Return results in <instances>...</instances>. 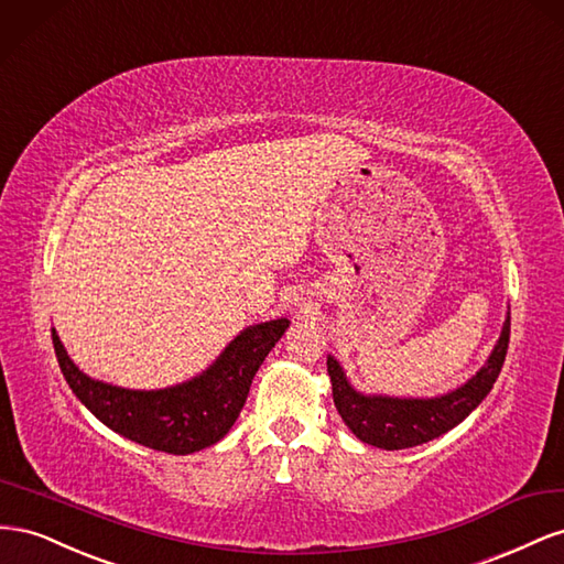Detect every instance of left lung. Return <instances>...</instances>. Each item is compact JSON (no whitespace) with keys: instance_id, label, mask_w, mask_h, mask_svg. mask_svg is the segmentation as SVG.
<instances>
[{"instance_id":"obj_1","label":"left lung","mask_w":564,"mask_h":564,"mask_svg":"<svg viewBox=\"0 0 564 564\" xmlns=\"http://www.w3.org/2000/svg\"><path fill=\"white\" fill-rule=\"evenodd\" d=\"M510 343V314L503 324L501 337L487 364L477 376L460 384L458 390L432 399H399L382 394H361L349 384L343 366L328 357V376L333 382V401L345 425L364 444L378 448H411L425 444L440 434L463 423L485 399L501 373Z\"/></svg>"}]
</instances>
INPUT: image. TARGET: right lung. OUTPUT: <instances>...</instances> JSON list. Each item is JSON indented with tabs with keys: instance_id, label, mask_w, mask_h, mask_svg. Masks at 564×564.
<instances>
[{
	"instance_id": "right-lung-1",
	"label": "right lung",
	"mask_w": 564,
	"mask_h": 564,
	"mask_svg": "<svg viewBox=\"0 0 564 564\" xmlns=\"http://www.w3.org/2000/svg\"><path fill=\"white\" fill-rule=\"evenodd\" d=\"M288 324V318H273L248 326L207 371L165 390H124L94 380L70 361L56 330L52 340L63 378L106 427L155 452L186 456L217 444L231 430L257 368Z\"/></svg>"
}]
</instances>
